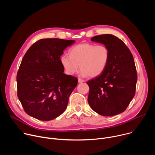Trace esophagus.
<instances>
[{"instance_id":"esophagus-1","label":"esophagus","mask_w":155,"mask_h":155,"mask_svg":"<svg viewBox=\"0 0 155 155\" xmlns=\"http://www.w3.org/2000/svg\"><path fill=\"white\" fill-rule=\"evenodd\" d=\"M78 83H83V82H84V81L83 80L80 79V78H78Z\"/></svg>"}]
</instances>
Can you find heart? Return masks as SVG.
I'll return each instance as SVG.
<instances>
[{"instance_id": "1", "label": "heart", "mask_w": 155, "mask_h": 155, "mask_svg": "<svg viewBox=\"0 0 155 155\" xmlns=\"http://www.w3.org/2000/svg\"><path fill=\"white\" fill-rule=\"evenodd\" d=\"M69 54L60 58L64 72L68 75L77 74L80 68L83 77H98L105 70L110 61V51L106 46L90 43L74 46L69 50Z\"/></svg>"}]
</instances>
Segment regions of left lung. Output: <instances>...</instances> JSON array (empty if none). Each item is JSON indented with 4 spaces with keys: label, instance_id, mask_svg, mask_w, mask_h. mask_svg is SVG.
<instances>
[{
    "label": "left lung",
    "instance_id": "8db88e82",
    "mask_svg": "<svg viewBox=\"0 0 155 155\" xmlns=\"http://www.w3.org/2000/svg\"><path fill=\"white\" fill-rule=\"evenodd\" d=\"M91 40L108 48L110 61L101 75L87 82L90 87L88 103L102 116L120 114L135 95L137 75L133 56L124 43L114 35H99Z\"/></svg>",
    "mask_w": 155,
    "mask_h": 155
}]
</instances>
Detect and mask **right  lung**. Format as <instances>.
Wrapping results in <instances>:
<instances>
[{"label": "right lung", "instance_id": "add662e5", "mask_svg": "<svg viewBox=\"0 0 155 155\" xmlns=\"http://www.w3.org/2000/svg\"><path fill=\"white\" fill-rule=\"evenodd\" d=\"M75 40L43 38L28 50L17 74L18 97L25 112L41 121L60 116L78 79L64 73L60 62L63 51Z\"/></svg>", "mask_w": 155, "mask_h": 155}]
</instances>
